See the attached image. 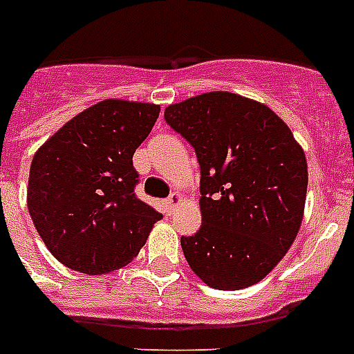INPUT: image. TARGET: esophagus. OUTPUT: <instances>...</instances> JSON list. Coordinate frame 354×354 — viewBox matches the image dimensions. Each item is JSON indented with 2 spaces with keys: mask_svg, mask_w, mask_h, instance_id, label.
Returning <instances> with one entry per match:
<instances>
[{
  "mask_svg": "<svg viewBox=\"0 0 354 354\" xmlns=\"http://www.w3.org/2000/svg\"><path fill=\"white\" fill-rule=\"evenodd\" d=\"M182 200H183L182 193H178V191H174V193H172L171 196H169V198L165 200V207H167V211H169V213H172V211H174V207H176V205L180 204V202H182Z\"/></svg>",
  "mask_w": 354,
  "mask_h": 354,
  "instance_id": "obj_1",
  "label": "esophagus"
}]
</instances>
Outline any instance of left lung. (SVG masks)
<instances>
[{
  "mask_svg": "<svg viewBox=\"0 0 354 354\" xmlns=\"http://www.w3.org/2000/svg\"><path fill=\"white\" fill-rule=\"evenodd\" d=\"M165 121L187 139L200 165L202 226L180 241L189 266L218 290L255 285L301 226L303 149L268 106L230 91L171 104Z\"/></svg>",
  "mask_w": 354,
  "mask_h": 354,
  "instance_id": "left-lung-1",
  "label": "left lung"
}]
</instances>
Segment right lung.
<instances>
[{
    "label": "right lung",
    "mask_w": 354,
    "mask_h": 354,
    "mask_svg": "<svg viewBox=\"0 0 354 354\" xmlns=\"http://www.w3.org/2000/svg\"><path fill=\"white\" fill-rule=\"evenodd\" d=\"M160 106L97 102L68 121L32 158L27 207L53 257L82 274L122 268L139 253L161 213L133 193L132 156Z\"/></svg>",
    "instance_id": "add662e5"
}]
</instances>
